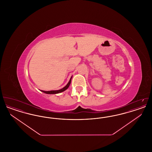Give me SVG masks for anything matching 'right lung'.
Masks as SVG:
<instances>
[{
  "label": "right lung",
  "instance_id": "obj_1",
  "mask_svg": "<svg viewBox=\"0 0 152 152\" xmlns=\"http://www.w3.org/2000/svg\"><path fill=\"white\" fill-rule=\"evenodd\" d=\"M71 79H72V77L71 78L70 80L69 81L68 83L66 84V86L65 87L63 88L62 89H59V90H57V91H42L43 92L45 93V94H58V93H61L63 91H65L66 89H68V88L69 86L71 83Z\"/></svg>",
  "mask_w": 152,
  "mask_h": 152
}]
</instances>
